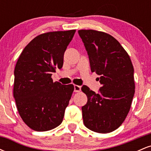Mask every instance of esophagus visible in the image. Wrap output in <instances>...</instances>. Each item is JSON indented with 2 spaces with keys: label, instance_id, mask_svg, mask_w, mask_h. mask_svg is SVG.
<instances>
[{
  "label": "esophagus",
  "instance_id": "obj_1",
  "mask_svg": "<svg viewBox=\"0 0 151 151\" xmlns=\"http://www.w3.org/2000/svg\"><path fill=\"white\" fill-rule=\"evenodd\" d=\"M74 91L75 92H79L81 91V86L78 85H74Z\"/></svg>",
  "mask_w": 151,
  "mask_h": 151
}]
</instances>
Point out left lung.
Wrapping results in <instances>:
<instances>
[{"label": "left lung", "mask_w": 151, "mask_h": 151, "mask_svg": "<svg viewBox=\"0 0 151 151\" xmlns=\"http://www.w3.org/2000/svg\"><path fill=\"white\" fill-rule=\"evenodd\" d=\"M89 55L91 72L99 76L101 87L96 93L88 86L82 106L84 124L94 132L115 131L125 121L135 92L133 67L129 54L113 36L101 31L79 30Z\"/></svg>", "instance_id": "left-lung-1"}]
</instances>
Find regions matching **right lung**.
<instances>
[{
	"mask_svg": "<svg viewBox=\"0 0 151 151\" xmlns=\"http://www.w3.org/2000/svg\"><path fill=\"white\" fill-rule=\"evenodd\" d=\"M76 30L39 35L19 56L15 67L14 96L24 123L36 131H50L63 120L74 87L52 79L63 66L64 54Z\"/></svg>",
	"mask_w": 151,
	"mask_h": 151,
	"instance_id": "right-lung-1",
	"label": "right lung"
}]
</instances>
